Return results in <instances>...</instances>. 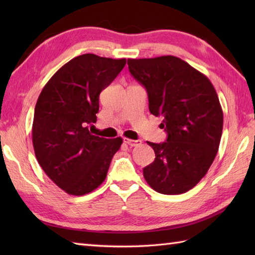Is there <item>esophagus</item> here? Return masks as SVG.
I'll use <instances>...</instances> for the list:
<instances>
[{"label":"esophagus","instance_id":"1","mask_svg":"<svg viewBox=\"0 0 255 255\" xmlns=\"http://www.w3.org/2000/svg\"><path fill=\"white\" fill-rule=\"evenodd\" d=\"M124 142H126L127 144L130 145V147H137V145H140L142 143L141 140H132L129 138H124Z\"/></svg>","mask_w":255,"mask_h":255}]
</instances>
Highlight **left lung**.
<instances>
[{
    "label": "left lung",
    "mask_w": 255,
    "mask_h": 255,
    "mask_svg": "<svg viewBox=\"0 0 255 255\" xmlns=\"http://www.w3.org/2000/svg\"><path fill=\"white\" fill-rule=\"evenodd\" d=\"M132 77L148 93L149 111L163 118L166 141L147 143L155 159L143 176L155 192L177 195L206 175L218 152L224 114L205 74L174 56L128 59Z\"/></svg>",
    "instance_id": "left-lung-1"
}]
</instances>
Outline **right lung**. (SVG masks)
I'll use <instances>...</instances> for the list:
<instances>
[{
  "mask_svg": "<svg viewBox=\"0 0 255 255\" xmlns=\"http://www.w3.org/2000/svg\"><path fill=\"white\" fill-rule=\"evenodd\" d=\"M126 64L85 53L73 58L52 75L36 103L32 145L48 177L69 195L82 196L105 181L123 139L92 132L100 110L101 92Z\"/></svg>",
  "mask_w": 255,
  "mask_h": 255,
  "instance_id": "1",
  "label": "right lung"
}]
</instances>
